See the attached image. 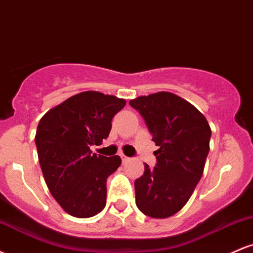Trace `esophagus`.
Returning a JSON list of instances; mask_svg holds the SVG:
<instances>
[{"label": "esophagus", "mask_w": 253, "mask_h": 253, "mask_svg": "<svg viewBox=\"0 0 253 253\" xmlns=\"http://www.w3.org/2000/svg\"><path fill=\"white\" fill-rule=\"evenodd\" d=\"M121 159H123V163H126V162L129 161L128 157H126L125 155H121Z\"/></svg>", "instance_id": "1"}]
</instances>
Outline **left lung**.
Listing matches in <instances>:
<instances>
[{
    "label": "left lung",
    "mask_w": 253,
    "mask_h": 253,
    "mask_svg": "<svg viewBox=\"0 0 253 253\" xmlns=\"http://www.w3.org/2000/svg\"><path fill=\"white\" fill-rule=\"evenodd\" d=\"M129 104L140 113L159 149L157 164H145L135 179L136 207L145 215L164 219L184 207L201 179L211 130L205 115L172 92L139 96Z\"/></svg>",
    "instance_id": "1"
}]
</instances>
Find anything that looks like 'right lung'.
<instances>
[{
    "mask_svg": "<svg viewBox=\"0 0 253 253\" xmlns=\"http://www.w3.org/2000/svg\"><path fill=\"white\" fill-rule=\"evenodd\" d=\"M126 101L83 91L48 110L37 128L40 168L52 196L75 217H90L106 206L107 178L120 167L119 156L92 153L108 138L112 119Z\"/></svg>",
    "mask_w": 253,
    "mask_h": 253,
    "instance_id": "right-lung-1",
    "label": "right lung"
}]
</instances>
